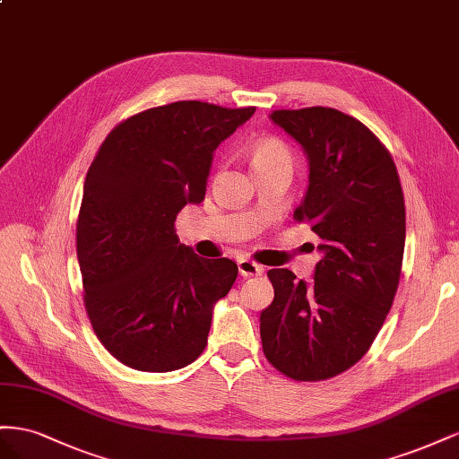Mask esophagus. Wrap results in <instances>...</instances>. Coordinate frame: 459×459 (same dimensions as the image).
<instances>
[{"label":"esophagus","mask_w":459,"mask_h":459,"mask_svg":"<svg viewBox=\"0 0 459 459\" xmlns=\"http://www.w3.org/2000/svg\"><path fill=\"white\" fill-rule=\"evenodd\" d=\"M238 271L242 277H257V274L264 273V267L250 259H238Z\"/></svg>","instance_id":"34e87169"}]
</instances>
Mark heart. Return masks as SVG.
<instances>
[{
	"label": "heart",
	"instance_id": "heart-1",
	"mask_svg": "<svg viewBox=\"0 0 459 459\" xmlns=\"http://www.w3.org/2000/svg\"><path fill=\"white\" fill-rule=\"evenodd\" d=\"M254 167H271V165H290L294 163V157L290 148L279 138H261L254 143L252 150Z\"/></svg>",
	"mask_w": 459,
	"mask_h": 459
}]
</instances>
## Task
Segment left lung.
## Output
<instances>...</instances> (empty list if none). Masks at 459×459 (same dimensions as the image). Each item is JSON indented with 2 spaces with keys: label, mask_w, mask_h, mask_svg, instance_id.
Wrapping results in <instances>:
<instances>
[{
  "label": "left lung",
  "mask_w": 459,
  "mask_h": 459,
  "mask_svg": "<svg viewBox=\"0 0 459 459\" xmlns=\"http://www.w3.org/2000/svg\"><path fill=\"white\" fill-rule=\"evenodd\" d=\"M309 161V186L294 221L319 237L311 284L271 269L273 304L261 311L264 353L294 381H325L356 365L388 316L398 290L405 205L394 160L353 117L333 108L277 109Z\"/></svg>",
  "instance_id": "8db88e82"
}]
</instances>
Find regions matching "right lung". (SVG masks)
Here are the masks:
<instances>
[{"label":"right lung","mask_w":459,"mask_h":459,"mask_svg":"<svg viewBox=\"0 0 459 459\" xmlns=\"http://www.w3.org/2000/svg\"><path fill=\"white\" fill-rule=\"evenodd\" d=\"M254 111L194 100L146 109L111 130L88 169L76 221L84 306L126 368L175 371L207 344L238 267L178 244L175 221L204 202L213 152Z\"/></svg>","instance_id":"obj_1"}]
</instances>
